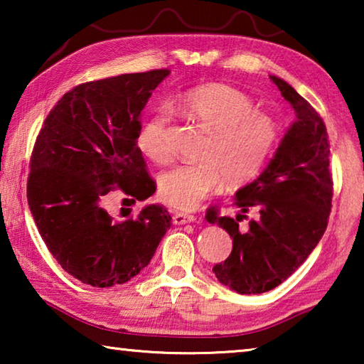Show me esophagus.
<instances>
[{"label": "esophagus", "mask_w": 364, "mask_h": 364, "mask_svg": "<svg viewBox=\"0 0 364 364\" xmlns=\"http://www.w3.org/2000/svg\"><path fill=\"white\" fill-rule=\"evenodd\" d=\"M196 221V217L191 213H184V212H175L173 213V223L175 225H186V223H193Z\"/></svg>", "instance_id": "esophagus-1"}]
</instances>
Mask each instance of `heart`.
Instances as JSON below:
<instances>
[{"instance_id":"b5f03b06","label":"heart","mask_w":364,"mask_h":364,"mask_svg":"<svg viewBox=\"0 0 364 364\" xmlns=\"http://www.w3.org/2000/svg\"><path fill=\"white\" fill-rule=\"evenodd\" d=\"M178 112L199 123L208 133L200 162L176 164L159 176V193L175 208H194L225 180L241 188L262 173L279 144L274 117L258 110L254 100L226 83H202L178 96ZM171 115L160 109L141 127L138 147L152 162L171 157Z\"/></svg>"}]
</instances>
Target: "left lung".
<instances>
[{
  "instance_id": "obj_1",
  "label": "left lung",
  "mask_w": 364,
  "mask_h": 364,
  "mask_svg": "<svg viewBox=\"0 0 364 364\" xmlns=\"http://www.w3.org/2000/svg\"><path fill=\"white\" fill-rule=\"evenodd\" d=\"M295 120L263 173L239 189L234 205L257 212L242 231L236 218L205 213L232 237V250L213 267L221 284L239 294H262L286 281L323 237L329 221L334 183L329 171V138L321 117L284 80L271 75Z\"/></svg>"
}]
</instances>
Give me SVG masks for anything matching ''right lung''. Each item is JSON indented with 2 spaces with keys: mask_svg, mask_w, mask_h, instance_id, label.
Masks as SVG:
<instances>
[{
  "mask_svg": "<svg viewBox=\"0 0 364 364\" xmlns=\"http://www.w3.org/2000/svg\"><path fill=\"white\" fill-rule=\"evenodd\" d=\"M170 73L156 69L86 82L60 97L36 136L27 200L36 228L58 263L95 287L130 281L147 267L170 228L167 208L110 217L114 191L134 200L156 193L138 147L141 112ZM128 200V199H127Z\"/></svg>",
  "mask_w": 364,
  "mask_h": 364,
  "instance_id": "add662e5",
  "label": "right lung"
}]
</instances>
